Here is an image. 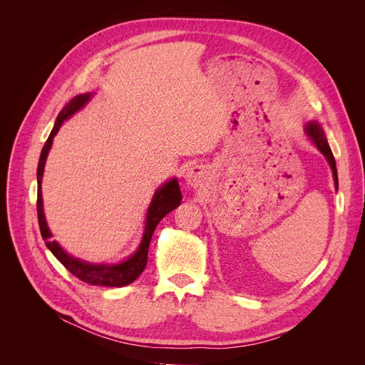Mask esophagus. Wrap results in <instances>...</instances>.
<instances>
[{"mask_svg":"<svg viewBox=\"0 0 365 365\" xmlns=\"http://www.w3.org/2000/svg\"><path fill=\"white\" fill-rule=\"evenodd\" d=\"M204 176H205L204 168H201V165H192V168L187 169L184 175V181L187 185L197 187L204 181Z\"/></svg>","mask_w":365,"mask_h":365,"instance_id":"1","label":"esophagus"}]
</instances>
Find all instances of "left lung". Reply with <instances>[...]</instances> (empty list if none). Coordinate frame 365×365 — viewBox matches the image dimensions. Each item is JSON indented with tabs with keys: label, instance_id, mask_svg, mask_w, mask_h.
Returning <instances> with one entry per match:
<instances>
[{
	"label": "left lung",
	"instance_id": "left-lung-1",
	"mask_svg": "<svg viewBox=\"0 0 365 365\" xmlns=\"http://www.w3.org/2000/svg\"><path fill=\"white\" fill-rule=\"evenodd\" d=\"M304 134L307 135V138L314 143V146L323 153L326 157L330 169H332V175H334V182H335V189L338 190V172H336V163L334 158V153L329 148V143L327 138L324 135V130L322 128V125L318 123V121H307L304 125Z\"/></svg>",
	"mask_w": 365,
	"mask_h": 365
}]
</instances>
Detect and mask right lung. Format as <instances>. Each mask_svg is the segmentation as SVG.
Wrapping results in <instances>:
<instances>
[{
  "label": "right lung",
  "mask_w": 365,
  "mask_h": 365,
  "mask_svg": "<svg viewBox=\"0 0 365 365\" xmlns=\"http://www.w3.org/2000/svg\"><path fill=\"white\" fill-rule=\"evenodd\" d=\"M94 93H85V94H77L73 97L71 101L63 106L59 115L54 121V126L50 132V135L46 141V145L42 148L39 163H38V220H39V228L42 239L46 240L47 248L53 252V256L56 257L65 268H67L77 279H81L85 283H90L94 286H109V288H120V286H126L138 279V275L145 271L146 263H148V251L149 244L153 231H155L160 220L170 213L181 204V190L178 180L172 178L165 181L163 185H160L157 192L153 193L152 201L149 204L146 220H145V231H143V236L140 240L138 248L130 254L128 259L118 263H91L85 262L82 259L73 257L71 254L65 251L56 240H51L53 235L48 228L46 215H43V202H42V176L43 169H46V161L48 157V152L53 145V138L56 137L61 126L63 125L65 120H68L71 115H74L77 111L91 101Z\"/></svg>",
  "instance_id": "obj_1"
}]
</instances>
